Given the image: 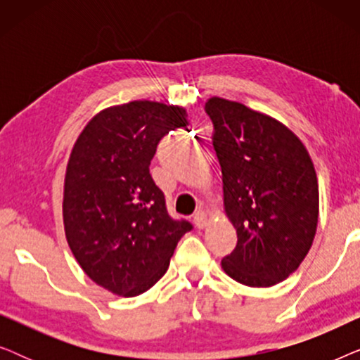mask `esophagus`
Segmentation results:
<instances>
[{"label":"esophagus","instance_id":"34e87169","mask_svg":"<svg viewBox=\"0 0 360 360\" xmlns=\"http://www.w3.org/2000/svg\"><path fill=\"white\" fill-rule=\"evenodd\" d=\"M193 219H195V224H196V228H198V229H203L205 226L208 224V214H206L203 210L196 211Z\"/></svg>","mask_w":360,"mask_h":360}]
</instances>
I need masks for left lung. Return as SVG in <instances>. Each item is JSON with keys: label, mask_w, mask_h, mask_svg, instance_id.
Masks as SVG:
<instances>
[{"label": "left lung", "mask_w": 360, "mask_h": 360, "mask_svg": "<svg viewBox=\"0 0 360 360\" xmlns=\"http://www.w3.org/2000/svg\"><path fill=\"white\" fill-rule=\"evenodd\" d=\"M205 110L214 126L224 213L238 234L221 267L248 287H274L300 267L316 234L313 160L300 137L272 116L219 96Z\"/></svg>", "instance_id": "1"}]
</instances>
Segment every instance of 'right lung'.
Instances as JSON below:
<instances>
[{
	"label": "right lung",
	"mask_w": 360,
	"mask_h": 360,
	"mask_svg": "<svg viewBox=\"0 0 360 360\" xmlns=\"http://www.w3.org/2000/svg\"><path fill=\"white\" fill-rule=\"evenodd\" d=\"M186 124L185 108L137 100L98 112L73 144L63 229L83 272L108 292L137 297L154 287L191 229L170 218L149 172L159 141Z\"/></svg>",
	"instance_id": "obj_1"
}]
</instances>
